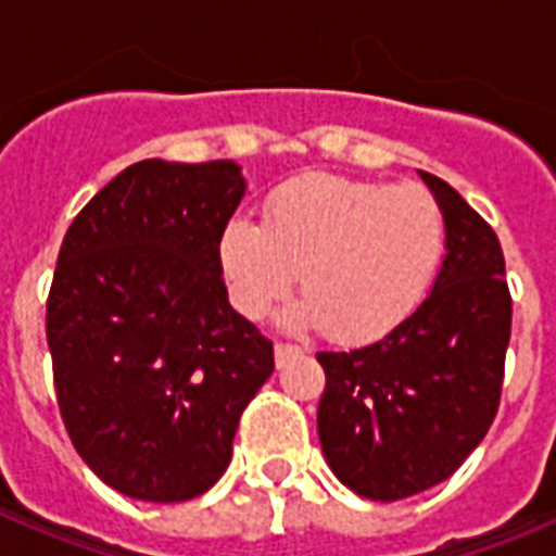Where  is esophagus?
<instances>
[{
	"mask_svg": "<svg viewBox=\"0 0 556 556\" xmlns=\"http://www.w3.org/2000/svg\"><path fill=\"white\" fill-rule=\"evenodd\" d=\"M274 355H277V364L282 366L286 361H291V357L303 355V346H294V343H277V346H274Z\"/></svg>",
	"mask_w": 556,
	"mask_h": 556,
	"instance_id": "esophagus-1",
	"label": "esophagus"
}]
</instances>
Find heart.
Wrapping results in <instances>:
<instances>
[{
	"instance_id": "obj_1",
	"label": "heart",
	"mask_w": 556,
	"mask_h": 556,
	"mask_svg": "<svg viewBox=\"0 0 556 556\" xmlns=\"http://www.w3.org/2000/svg\"><path fill=\"white\" fill-rule=\"evenodd\" d=\"M444 251V216L415 185L314 173L270 192L262 227L233 218L218 262L236 308L260 317L300 282L286 323H320L334 340H369L421 300Z\"/></svg>"
}]
</instances>
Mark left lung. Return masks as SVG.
I'll return each mask as SVG.
<instances>
[{"label": "left lung", "instance_id": "obj_1", "mask_svg": "<svg viewBox=\"0 0 556 556\" xmlns=\"http://www.w3.org/2000/svg\"><path fill=\"white\" fill-rule=\"evenodd\" d=\"M444 216L432 291L369 346L320 352L323 456L357 496L397 502L456 473L500 409L510 291L493 227L447 181L421 173Z\"/></svg>", "mask_w": 556, "mask_h": 556}]
</instances>
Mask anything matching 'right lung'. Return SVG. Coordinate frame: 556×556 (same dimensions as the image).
Wrapping results in <instances>:
<instances>
[{
    "mask_svg": "<svg viewBox=\"0 0 556 556\" xmlns=\"http://www.w3.org/2000/svg\"><path fill=\"white\" fill-rule=\"evenodd\" d=\"M244 195L233 161L147 159L68 227L46 305L74 450L124 496L187 502L222 479L274 346L227 303L218 239Z\"/></svg>",
    "mask_w": 556,
    "mask_h": 556,
    "instance_id": "1",
    "label": "right lung"
}]
</instances>
